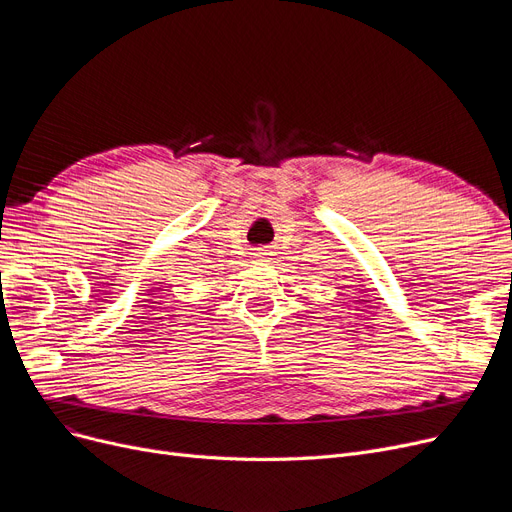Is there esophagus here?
Returning a JSON list of instances; mask_svg holds the SVG:
<instances>
[{"label": "esophagus", "instance_id": "34e87169", "mask_svg": "<svg viewBox=\"0 0 512 512\" xmlns=\"http://www.w3.org/2000/svg\"><path fill=\"white\" fill-rule=\"evenodd\" d=\"M270 259H272V253L265 251V249H259V251L255 253V261H257V263H267Z\"/></svg>", "mask_w": 512, "mask_h": 512}]
</instances>
